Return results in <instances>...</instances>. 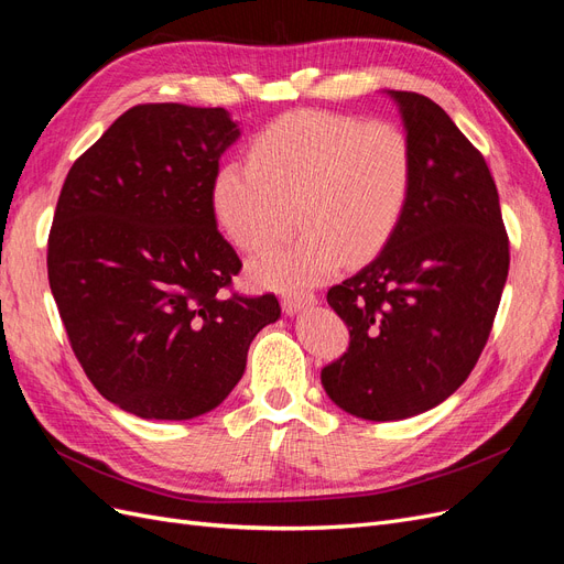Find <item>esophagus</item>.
Returning a JSON list of instances; mask_svg holds the SVG:
<instances>
[{
	"instance_id": "obj_1",
	"label": "esophagus",
	"mask_w": 564,
	"mask_h": 564,
	"mask_svg": "<svg viewBox=\"0 0 564 564\" xmlns=\"http://www.w3.org/2000/svg\"><path fill=\"white\" fill-rule=\"evenodd\" d=\"M317 296L313 292H305V294H289L282 299V311L286 315H296L303 308H308V305H315Z\"/></svg>"
}]
</instances>
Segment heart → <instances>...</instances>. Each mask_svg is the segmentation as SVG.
Wrapping results in <instances>:
<instances>
[{
  "mask_svg": "<svg viewBox=\"0 0 564 564\" xmlns=\"http://www.w3.org/2000/svg\"><path fill=\"white\" fill-rule=\"evenodd\" d=\"M416 160L390 122L294 110L256 133L249 162H226L212 183L220 230L245 251L275 242L292 224L303 232L251 261L256 284L303 289L340 261L377 256L400 228L414 191Z\"/></svg>",
  "mask_w": 564,
  "mask_h": 564,
  "instance_id": "b5f03b06",
  "label": "heart"
}]
</instances>
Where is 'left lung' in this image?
Masks as SVG:
<instances>
[{
  "instance_id": "8db88e82",
  "label": "left lung",
  "mask_w": 564,
  "mask_h": 564,
  "mask_svg": "<svg viewBox=\"0 0 564 564\" xmlns=\"http://www.w3.org/2000/svg\"><path fill=\"white\" fill-rule=\"evenodd\" d=\"M414 148L406 214L383 251L327 301L350 346L322 369L344 412L400 421L445 402L480 357L508 278L497 183L452 117L414 91H388Z\"/></svg>"
}]
</instances>
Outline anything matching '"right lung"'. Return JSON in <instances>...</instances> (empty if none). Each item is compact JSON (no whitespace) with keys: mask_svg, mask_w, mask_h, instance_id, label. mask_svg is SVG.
<instances>
[{"mask_svg":"<svg viewBox=\"0 0 564 564\" xmlns=\"http://www.w3.org/2000/svg\"><path fill=\"white\" fill-rule=\"evenodd\" d=\"M237 139L224 108L135 106L63 183L48 286L84 373L129 414L212 412L280 317L272 294L226 292L242 261L216 228L212 183Z\"/></svg>","mask_w":564,"mask_h":564,"instance_id":"1","label":"right lung"}]
</instances>
